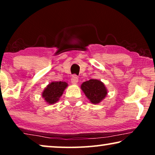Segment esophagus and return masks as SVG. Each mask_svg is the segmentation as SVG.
<instances>
[{"instance_id": "obj_1", "label": "esophagus", "mask_w": 155, "mask_h": 155, "mask_svg": "<svg viewBox=\"0 0 155 155\" xmlns=\"http://www.w3.org/2000/svg\"><path fill=\"white\" fill-rule=\"evenodd\" d=\"M78 82V77L76 75H73L71 78V82L74 84H77Z\"/></svg>"}]
</instances>
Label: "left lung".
<instances>
[{
    "instance_id": "8db88e82",
    "label": "left lung",
    "mask_w": 155,
    "mask_h": 155,
    "mask_svg": "<svg viewBox=\"0 0 155 155\" xmlns=\"http://www.w3.org/2000/svg\"><path fill=\"white\" fill-rule=\"evenodd\" d=\"M81 89L86 97L93 104H98L107 94V91L104 84L99 80L91 79L83 82Z\"/></svg>"
}]
</instances>
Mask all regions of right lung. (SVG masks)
<instances>
[{
  "mask_svg": "<svg viewBox=\"0 0 155 155\" xmlns=\"http://www.w3.org/2000/svg\"><path fill=\"white\" fill-rule=\"evenodd\" d=\"M68 84L65 82H53L46 87L42 94L46 101L50 104L56 103L58 100Z\"/></svg>",
  "mask_w": 155,
  "mask_h": 155,
  "instance_id": "add662e5",
  "label": "right lung"
}]
</instances>
